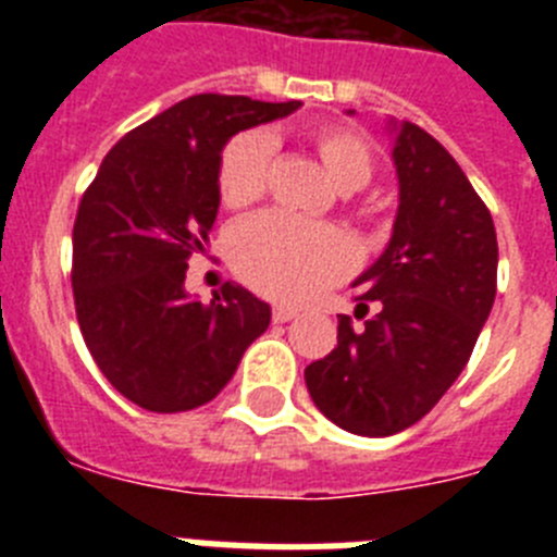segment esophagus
<instances>
[{"instance_id": "34e87169", "label": "esophagus", "mask_w": 557, "mask_h": 557, "mask_svg": "<svg viewBox=\"0 0 557 557\" xmlns=\"http://www.w3.org/2000/svg\"><path fill=\"white\" fill-rule=\"evenodd\" d=\"M295 314H298V309H295V307H284V304H275V307H273V323H287V321H293Z\"/></svg>"}]
</instances>
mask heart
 <instances>
[{
    "label": "heart",
    "mask_w": 557,
    "mask_h": 557,
    "mask_svg": "<svg viewBox=\"0 0 557 557\" xmlns=\"http://www.w3.org/2000/svg\"><path fill=\"white\" fill-rule=\"evenodd\" d=\"M307 145L329 178L343 191L362 189L373 175V147L366 133L346 125L307 131ZM270 139L259 131L236 133L225 141L218 164V195L225 209H248L268 191ZM228 259L234 273L273 301H307L351 270L354 248L332 225H307L284 214H259L231 234Z\"/></svg>",
    "instance_id": "b5f03b06"
}]
</instances>
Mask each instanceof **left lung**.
<instances>
[{"mask_svg": "<svg viewBox=\"0 0 557 557\" xmlns=\"http://www.w3.org/2000/svg\"><path fill=\"white\" fill-rule=\"evenodd\" d=\"M393 161L401 189L393 239L354 284L363 323L339 314L337 346L304 371L314 407L366 437L396 435L441 401L496 298L494 220L460 164L412 122Z\"/></svg>", "mask_w": 557, "mask_h": 557, "instance_id": "1", "label": "left lung"}]
</instances>
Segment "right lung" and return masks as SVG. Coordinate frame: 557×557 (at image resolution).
<instances>
[{
	"label": "right lung",
	"instance_id": "obj_1",
	"mask_svg": "<svg viewBox=\"0 0 557 557\" xmlns=\"http://www.w3.org/2000/svg\"><path fill=\"white\" fill-rule=\"evenodd\" d=\"M298 106L181 100L125 133L83 191L72 228L77 323L102 376L141 410L211 401L268 329L270 307L239 284L225 282L209 304L186 298V262L218 218L225 141Z\"/></svg>",
	"mask_w": 557,
	"mask_h": 557
}]
</instances>
